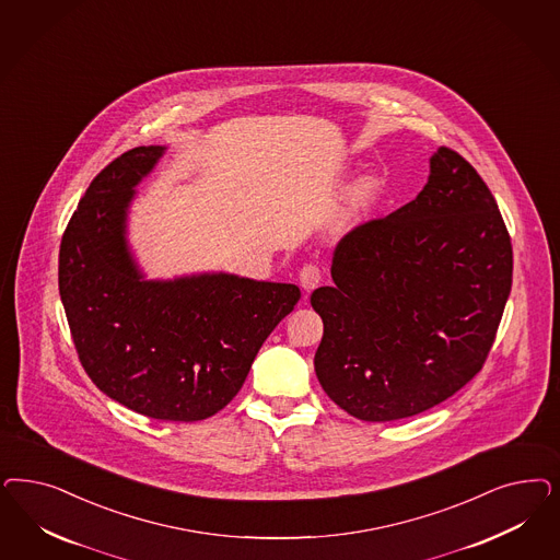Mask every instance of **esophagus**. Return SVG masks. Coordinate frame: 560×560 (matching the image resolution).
Wrapping results in <instances>:
<instances>
[{"instance_id": "1", "label": "esophagus", "mask_w": 560, "mask_h": 560, "mask_svg": "<svg viewBox=\"0 0 560 560\" xmlns=\"http://www.w3.org/2000/svg\"><path fill=\"white\" fill-rule=\"evenodd\" d=\"M299 282H301V287L303 290H313L319 287V282H322V270H319V266H315V264H307L301 273H299Z\"/></svg>"}]
</instances>
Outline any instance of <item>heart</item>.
I'll use <instances>...</instances> for the list:
<instances>
[{
  "mask_svg": "<svg viewBox=\"0 0 560 560\" xmlns=\"http://www.w3.org/2000/svg\"><path fill=\"white\" fill-rule=\"evenodd\" d=\"M359 196H364V191H362V189H359Z\"/></svg>",
  "mask_w": 560,
  "mask_h": 560,
  "instance_id": "1",
  "label": "heart"
}]
</instances>
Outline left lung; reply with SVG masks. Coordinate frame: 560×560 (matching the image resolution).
Instances as JSON below:
<instances>
[{
  "label": "left lung",
  "mask_w": 560,
  "mask_h": 560,
  "mask_svg": "<svg viewBox=\"0 0 560 560\" xmlns=\"http://www.w3.org/2000/svg\"><path fill=\"white\" fill-rule=\"evenodd\" d=\"M331 278L311 294L324 319L317 380L348 415L389 422L445 401L482 369L513 249L487 183L439 148L416 199L338 243Z\"/></svg>",
  "instance_id": "8db88e82"
}]
</instances>
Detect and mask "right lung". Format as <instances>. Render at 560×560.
<instances>
[{
	"label": "right lung",
	"mask_w": 560,
	"mask_h": 560,
	"mask_svg": "<svg viewBox=\"0 0 560 560\" xmlns=\"http://www.w3.org/2000/svg\"><path fill=\"white\" fill-rule=\"evenodd\" d=\"M164 152L138 145L94 177L61 238L59 294L80 362L105 396L148 418L196 422L238 394L301 290L226 271L145 278L127 243V208Z\"/></svg>",
	"instance_id": "obj_1"
}]
</instances>
